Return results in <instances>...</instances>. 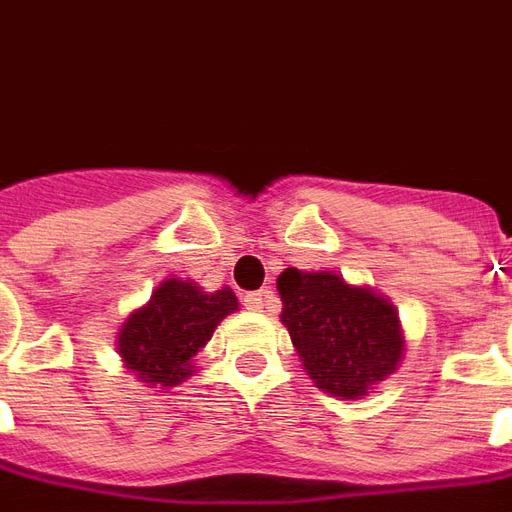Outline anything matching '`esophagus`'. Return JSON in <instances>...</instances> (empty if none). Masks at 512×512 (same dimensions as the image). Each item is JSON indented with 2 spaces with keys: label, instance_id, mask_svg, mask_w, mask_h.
<instances>
[{
  "label": "esophagus",
  "instance_id": "1",
  "mask_svg": "<svg viewBox=\"0 0 512 512\" xmlns=\"http://www.w3.org/2000/svg\"><path fill=\"white\" fill-rule=\"evenodd\" d=\"M271 299H274V296H271V290H257V293H246L244 307H246V310L263 312V307H266Z\"/></svg>",
  "mask_w": 512,
  "mask_h": 512
}]
</instances>
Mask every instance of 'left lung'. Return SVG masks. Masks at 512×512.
I'll return each mask as SVG.
<instances>
[{
    "instance_id": "left-lung-1",
    "label": "left lung",
    "mask_w": 512,
    "mask_h": 512,
    "mask_svg": "<svg viewBox=\"0 0 512 512\" xmlns=\"http://www.w3.org/2000/svg\"><path fill=\"white\" fill-rule=\"evenodd\" d=\"M282 323L318 389L359 400L403 359L395 304L373 288H354L332 271L285 268L277 279Z\"/></svg>"
}]
</instances>
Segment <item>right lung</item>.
<instances>
[{"mask_svg":"<svg viewBox=\"0 0 512 512\" xmlns=\"http://www.w3.org/2000/svg\"><path fill=\"white\" fill-rule=\"evenodd\" d=\"M238 310L230 288L205 293L191 279H164L145 307L126 318L117 351L142 384L169 389L191 376V359L213 337V329Z\"/></svg>","mask_w":512,"mask_h":512,"instance_id":"right-lung-1","label":"right lung"}]
</instances>
